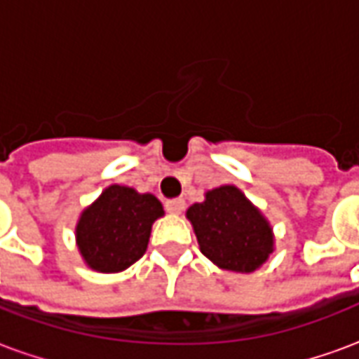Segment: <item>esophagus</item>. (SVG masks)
I'll return each mask as SVG.
<instances>
[{"mask_svg":"<svg viewBox=\"0 0 359 359\" xmlns=\"http://www.w3.org/2000/svg\"><path fill=\"white\" fill-rule=\"evenodd\" d=\"M165 210L169 211V213H175V215H179L184 210V200L182 198H175V200H167L165 202Z\"/></svg>","mask_w":359,"mask_h":359,"instance_id":"34e87169","label":"esophagus"}]
</instances>
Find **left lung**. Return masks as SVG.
Here are the masks:
<instances>
[{
  "label": "left lung",
  "instance_id": "obj_1",
  "mask_svg": "<svg viewBox=\"0 0 359 359\" xmlns=\"http://www.w3.org/2000/svg\"><path fill=\"white\" fill-rule=\"evenodd\" d=\"M202 254L221 269L250 273L267 262L273 234L264 215L238 188L221 187L187 211Z\"/></svg>",
  "mask_w": 359,
  "mask_h": 359
}]
</instances>
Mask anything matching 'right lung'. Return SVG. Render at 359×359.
<instances>
[{
	"label": "right lung",
	"instance_id": "add662e5",
	"mask_svg": "<svg viewBox=\"0 0 359 359\" xmlns=\"http://www.w3.org/2000/svg\"><path fill=\"white\" fill-rule=\"evenodd\" d=\"M161 215L163 208L156 196L138 194L118 184L105 188L76 225V242L84 262L102 273L130 267L144 256L151 225Z\"/></svg>",
	"mask_w": 359,
	"mask_h": 359
}]
</instances>
